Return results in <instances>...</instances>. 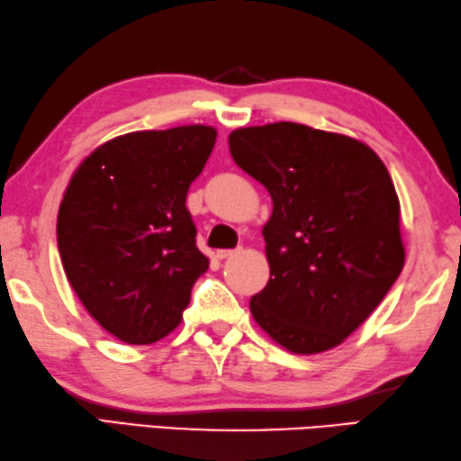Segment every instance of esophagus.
Here are the masks:
<instances>
[{
    "mask_svg": "<svg viewBox=\"0 0 461 461\" xmlns=\"http://www.w3.org/2000/svg\"><path fill=\"white\" fill-rule=\"evenodd\" d=\"M232 255H234V250H219V252H217V258L224 260V258H229V257H232Z\"/></svg>",
    "mask_w": 461,
    "mask_h": 461,
    "instance_id": "34e87169",
    "label": "esophagus"
}]
</instances>
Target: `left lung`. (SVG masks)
<instances>
[{
    "instance_id": "obj_1",
    "label": "left lung",
    "mask_w": 461,
    "mask_h": 461,
    "mask_svg": "<svg viewBox=\"0 0 461 461\" xmlns=\"http://www.w3.org/2000/svg\"><path fill=\"white\" fill-rule=\"evenodd\" d=\"M229 149L272 199L262 229L270 278L250 298L252 316L294 354L334 348L403 268L386 165L362 140L290 121L232 131Z\"/></svg>"
}]
</instances>
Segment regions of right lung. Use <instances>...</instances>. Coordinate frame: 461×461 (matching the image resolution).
<instances>
[{"label": "right lung", "instance_id": "obj_1", "mask_svg": "<svg viewBox=\"0 0 461 461\" xmlns=\"http://www.w3.org/2000/svg\"><path fill=\"white\" fill-rule=\"evenodd\" d=\"M214 140L206 125L135 131L97 147L71 176L58 214L65 275L119 340L173 332L209 268L185 201Z\"/></svg>", "mask_w": 461, "mask_h": 461}]
</instances>
